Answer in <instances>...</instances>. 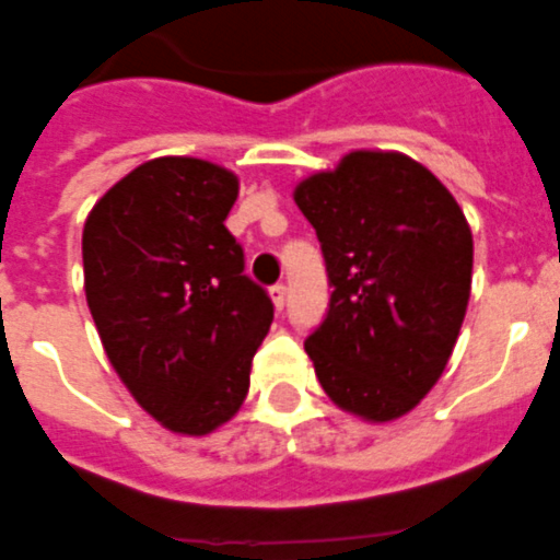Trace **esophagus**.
Segmentation results:
<instances>
[{
  "instance_id": "esophagus-1",
  "label": "esophagus",
  "mask_w": 560,
  "mask_h": 560,
  "mask_svg": "<svg viewBox=\"0 0 560 560\" xmlns=\"http://www.w3.org/2000/svg\"><path fill=\"white\" fill-rule=\"evenodd\" d=\"M270 293H272V305H276V311H284V305H288V284H276Z\"/></svg>"
}]
</instances>
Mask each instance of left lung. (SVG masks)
<instances>
[{"label":"left lung","instance_id":"1","mask_svg":"<svg viewBox=\"0 0 560 560\" xmlns=\"http://www.w3.org/2000/svg\"><path fill=\"white\" fill-rule=\"evenodd\" d=\"M326 258V319L305 340L328 399L370 422L420 405L446 370L472 281L455 196L399 152H349L293 190Z\"/></svg>","mask_w":560,"mask_h":560}]
</instances>
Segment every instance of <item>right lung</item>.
I'll return each mask as SVG.
<instances>
[{"label":"right lung","instance_id":"right-lung-1","mask_svg":"<svg viewBox=\"0 0 560 560\" xmlns=\"http://www.w3.org/2000/svg\"><path fill=\"white\" fill-rule=\"evenodd\" d=\"M237 176L199 158H155L93 205L84 293L102 347L164 429L211 434L237 413L270 331L267 290L225 229Z\"/></svg>","mask_w":560,"mask_h":560}]
</instances>
